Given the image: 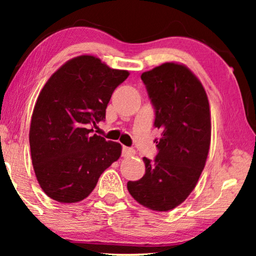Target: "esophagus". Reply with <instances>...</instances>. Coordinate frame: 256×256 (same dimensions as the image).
<instances>
[{"mask_svg":"<svg viewBox=\"0 0 256 256\" xmlns=\"http://www.w3.org/2000/svg\"><path fill=\"white\" fill-rule=\"evenodd\" d=\"M135 155V150L132 148H128V146H124L122 148V156L124 157H132Z\"/></svg>","mask_w":256,"mask_h":256,"instance_id":"obj_1","label":"esophagus"}]
</instances>
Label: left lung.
<instances>
[{
	"label": "left lung",
	"mask_w": 256,
	"mask_h": 256,
	"mask_svg": "<svg viewBox=\"0 0 256 256\" xmlns=\"http://www.w3.org/2000/svg\"><path fill=\"white\" fill-rule=\"evenodd\" d=\"M155 108L160 129L155 140L158 154L143 157L146 174L128 182L129 194L152 211H170L180 205L198 183L211 143V113L208 94L190 68L164 62L141 76Z\"/></svg>",
	"instance_id": "obj_1"
}]
</instances>
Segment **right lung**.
<instances>
[{
  "label": "right lung",
  "instance_id": "1",
  "mask_svg": "<svg viewBox=\"0 0 256 256\" xmlns=\"http://www.w3.org/2000/svg\"><path fill=\"white\" fill-rule=\"evenodd\" d=\"M94 56L70 59L50 76L34 104L29 141L38 183L59 202H78L121 156L120 143L93 134L114 90L128 78Z\"/></svg>",
  "mask_w": 256,
  "mask_h": 256
}]
</instances>
